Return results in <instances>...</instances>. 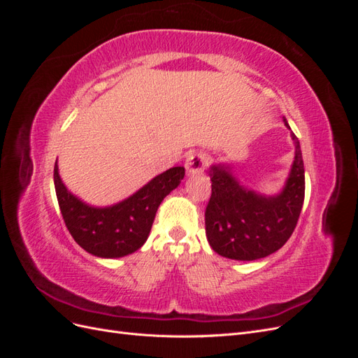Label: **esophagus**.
<instances>
[{
	"mask_svg": "<svg viewBox=\"0 0 358 358\" xmlns=\"http://www.w3.org/2000/svg\"><path fill=\"white\" fill-rule=\"evenodd\" d=\"M209 164V157L204 152H197V154H191L187 158V170L191 175H196V173L204 171V169Z\"/></svg>",
	"mask_w": 358,
	"mask_h": 358,
	"instance_id": "34e87169",
	"label": "esophagus"
}]
</instances>
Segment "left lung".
<instances>
[{
    "instance_id": "obj_1",
    "label": "left lung",
    "mask_w": 358,
    "mask_h": 358,
    "mask_svg": "<svg viewBox=\"0 0 358 358\" xmlns=\"http://www.w3.org/2000/svg\"><path fill=\"white\" fill-rule=\"evenodd\" d=\"M285 125L288 127L287 121ZM289 128V127H288ZM285 188L276 197H262L239 185L227 166L210 167L212 194L204 212L206 236L215 252L252 262L282 248L294 231L305 200V167L299 138Z\"/></svg>"
}]
</instances>
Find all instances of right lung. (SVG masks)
<instances>
[{"instance_id": "1", "label": "right lung", "mask_w": 358, "mask_h": 358, "mask_svg": "<svg viewBox=\"0 0 358 358\" xmlns=\"http://www.w3.org/2000/svg\"><path fill=\"white\" fill-rule=\"evenodd\" d=\"M185 176V169L173 167L150 180L134 196L112 208H91L67 191L53 169L59 209L67 230L86 252L103 258L131 254L142 246L152 227L158 206Z\"/></svg>"}]
</instances>
